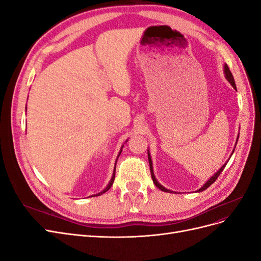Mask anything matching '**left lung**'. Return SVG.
Here are the masks:
<instances>
[{"instance_id":"left-lung-1","label":"left lung","mask_w":261,"mask_h":261,"mask_svg":"<svg viewBox=\"0 0 261 261\" xmlns=\"http://www.w3.org/2000/svg\"><path fill=\"white\" fill-rule=\"evenodd\" d=\"M224 74H225V78L227 80V82L230 83L232 86H233V88L234 89H236V85H235V81H234V78H233V75H232V73H231V70H230V68H228V66L225 64L224 65ZM234 152V151H233ZM148 160H149V165H150V173H151V177H152V180H153V183H154V185L159 188V189H161L162 192H165V193H174V192H172V191H170V189H167L165 187H163L159 181H158L156 179H155V176H154V174H153V168H152V161H151V158H150V153H149V151H148ZM227 163V162H226ZM226 163L224 164V165H222V167L220 168V170L216 173L215 175H213L212 177H210L206 183H204V185L201 187V188H199L198 191L197 192H202V191H204V189H207L211 184H213L216 181V179L219 177V175L221 174V172H222L223 170H224V168H225V165H226Z\"/></svg>"}]
</instances>
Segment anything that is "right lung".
I'll use <instances>...</instances> for the list:
<instances>
[{
	"label": "right lung",
	"instance_id": "add662e5",
	"mask_svg": "<svg viewBox=\"0 0 261 261\" xmlns=\"http://www.w3.org/2000/svg\"><path fill=\"white\" fill-rule=\"evenodd\" d=\"M121 152H122V150H121V151H120V153H118L117 158H118V156H120ZM116 161H117V160H116ZM115 165H116V162H115ZM114 177H115V169H114V172H113V175H112V178H111V180H110V183L108 184V186H107V187H106V188L103 189V191H102L101 193H99V194H97V195H93V197H94V196H100V195H102V194H105L106 192H108V191H109V189H110V188H111V186L113 185V181H114ZM91 197H92V196H91Z\"/></svg>",
	"mask_w": 261,
	"mask_h": 261
}]
</instances>
